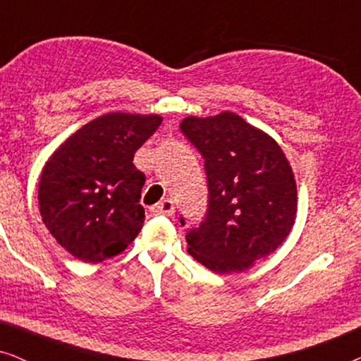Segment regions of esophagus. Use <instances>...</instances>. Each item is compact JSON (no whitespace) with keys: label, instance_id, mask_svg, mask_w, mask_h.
<instances>
[{"label":"esophagus","instance_id":"1","mask_svg":"<svg viewBox=\"0 0 361 361\" xmlns=\"http://www.w3.org/2000/svg\"><path fill=\"white\" fill-rule=\"evenodd\" d=\"M151 210H152V214H156V215L172 216L176 212V207H174V202H172L171 199H164L162 202H159V204H156L154 207H152Z\"/></svg>","mask_w":361,"mask_h":361}]
</instances>
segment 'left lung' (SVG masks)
Returning a JSON list of instances; mask_svg holds the SVG:
<instances>
[{"instance_id": "obj_1", "label": "left lung", "mask_w": 361, "mask_h": 361, "mask_svg": "<svg viewBox=\"0 0 361 361\" xmlns=\"http://www.w3.org/2000/svg\"><path fill=\"white\" fill-rule=\"evenodd\" d=\"M180 130L204 156L209 180V212L185 235L187 251L216 274L243 273L293 230V167L273 136L233 111L187 116Z\"/></svg>"}]
</instances>
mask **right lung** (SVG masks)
I'll list each match as a JSON object with an SVG mask.
<instances>
[{
    "mask_svg": "<svg viewBox=\"0 0 361 361\" xmlns=\"http://www.w3.org/2000/svg\"><path fill=\"white\" fill-rule=\"evenodd\" d=\"M161 115L111 111L67 137L42 167L39 210L63 250L102 263L130 246L145 224V174L135 152L154 135Z\"/></svg>",
    "mask_w": 361,
    "mask_h": 361,
    "instance_id": "right-lung-1",
    "label": "right lung"
}]
</instances>
